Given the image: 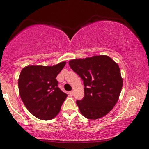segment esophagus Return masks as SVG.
Masks as SVG:
<instances>
[{
	"instance_id": "esophagus-1",
	"label": "esophagus",
	"mask_w": 149,
	"mask_h": 149,
	"mask_svg": "<svg viewBox=\"0 0 149 149\" xmlns=\"http://www.w3.org/2000/svg\"><path fill=\"white\" fill-rule=\"evenodd\" d=\"M69 94L71 95V96H73V91H71V92H69Z\"/></svg>"
}]
</instances>
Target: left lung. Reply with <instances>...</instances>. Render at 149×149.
Segmentation results:
<instances>
[{
    "instance_id": "8db88e82",
    "label": "left lung",
    "mask_w": 149,
    "mask_h": 149,
    "mask_svg": "<svg viewBox=\"0 0 149 149\" xmlns=\"http://www.w3.org/2000/svg\"><path fill=\"white\" fill-rule=\"evenodd\" d=\"M71 69L83 80L85 96L76 104L89 119L108 114L119 99L123 79L118 64L107 55H95L69 61Z\"/></svg>"
}]
</instances>
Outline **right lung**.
<instances>
[{"mask_svg": "<svg viewBox=\"0 0 149 149\" xmlns=\"http://www.w3.org/2000/svg\"><path fill=\"white\" fill-rule=\"evenodd\" d=\"M66 62L52 67L28 66L21 70L18 85L25 106L38 119L51 120L60 112L67 94L57 87L56 77Z\"/></svg>", "mask_w": 149, "mask_h": 149, "instance_id": "obj_1", "label": "right lung"}]
</instances>
